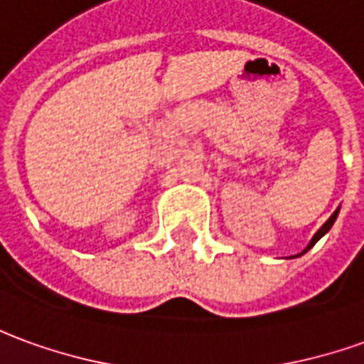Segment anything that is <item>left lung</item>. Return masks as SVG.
<instances>
[{
  "label": "left lung",
  "instance_id": "8db88e82",
  "mask_svg": "<svg viewBox=\"0 0 364 364\" xmlns=\"http://www.w3.org/2000/svg\"><path fill=\"white\" fill-rule=\"evenodd\" d=\"M339 208H341V207H339ZM339 208H337V210H335V213H333L331 217H329V218H327V220H325V225L321 226V228H319V230H317V232H315L314 238H311V240H309V244H307L306 248H304V252L296 254V256H291V258H297V256H304V254H306L307 250H309V248H314L315 242H317V240H319V238H321V236H325V235H327V232H329V230H331L333 223H335V220H337V215H339Z\"/></svg>",
  "mask_w": 364,
  "mask_h": 364
}]
</instances>
